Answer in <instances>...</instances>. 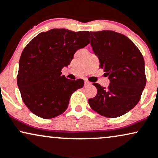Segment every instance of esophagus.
Returning <instances> with one entry per match:
<instances>
[{"label": "esophagus", "mask_w": 158, "mask_h": 158, "mask_svg": "<svg viewBox=\"0 0 158 158\" xmlns=\"http://www.w3.org/2000/svg\"><path fill=\"white\" fill-rule=\"evenodd\" d=\"M84 83H85V86H88V85H91V84H92V83H91L89 82V81H85Z\"/></svg>", "instance_id": "obj_1"}]
</instances>
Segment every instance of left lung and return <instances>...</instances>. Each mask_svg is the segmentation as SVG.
Returning a JSON list of instances; mask_svg holds the SVG:
<instances>
[{"label": "left lung", "mask_w": 158, "mask_h": 158, "mask_svg": "<svg viewBox=\"0 0 158 158\" xmlns=\"http://www.w3.org/2000/svg\"><path fill=\"white\" fill-rule=\"evenodd\" d=\"M90 35L91 46L110 84L106 89L93 83L98 93L89 99V104L102 116L118 118L140 101L146 83L143 57L134 43L120 33L103 30L90 31Z\"/></svg>", "instance_id": "8db88e82"}]
</instances>
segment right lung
<instances>
[{
	"label": "right lung",
	"mask_w": 158,
	"mask_h": 158,
	"mask_svg": "<svg viewBox=\"0 0 158 158\" xmlns=\"http://www.w3.org/2000/svg\"><path fill=\"white\" fill-rule=\"evenodd\" d=\"M89 31L52 29L41 32L22 52L17 83L23 103L35 115L50 119L64 113L74 92L82 88V79L61 75L74 54L89 44Z\"/></svg>",
	"instance_id": "right-lung-1"
}]
</instances>
